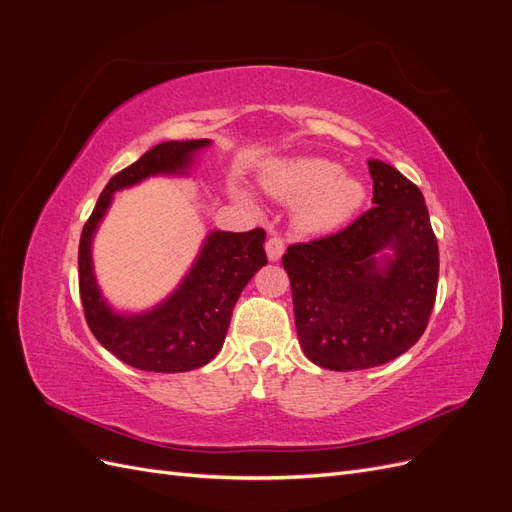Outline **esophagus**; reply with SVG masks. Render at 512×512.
<instances>
[{
    "label": "esophagus",
    "instance_id": "1",
    "mask_svg": "<svg viewBox=\"0 0 512 512\" xmlns=\"http://www.w3.org/2000/svg\"><path fill=\"white\" fill-rule=\"evenodd\" d=\"M265 250H267V258L271 262H277L282 258L284 254V241L280 237H271L267 243H265Z\"/></svg>",
    "mask_w": 512,
    "mask_h": 512
}]
</instances>
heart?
I'll return each mask as SVG.
<instances>
[{
  "instance_id": "b5f03b06",
  "label": "heart",
  "mask_w": 512,
  "mask_h": 512,
  "mask_svg": "<svg viewBox=\"0 0 512 512\" xmlns=\"http://www.w3.org/2000/svg\"><path fill=\"white\" fill-rule=\"evenodd\" d=\"M260 188L286 205H297L294 222L309 235H327L350 222L367 200L361 179L344 173L337 162L316 156L271 160L258 173ZM250 205L252 196L237 190Z\"/></svg>"
}]
</instances>
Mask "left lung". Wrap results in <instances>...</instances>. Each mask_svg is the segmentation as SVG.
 I'll use <instances>...</instances> for the list:
<instances>
[{"instance_id":"left-lung-1","label":"left lung","mask_w":512,"mask_h":512,"mask_svg":"<svg viewBox=\"0 0 512 512\" xmlns=\"http://www.w3.org/2000/svg\"><path fill=\"white\" fill-rule=\"evenodd\" d=\"M367 164L376 207L282 258L299 344L333 371L397 359L421 339L436 303L440 260L425 198L391 164Z\"/></svg>"}]
</instances>
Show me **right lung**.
Here are the masks:
<instances>
[{
	"label": "right lung",
	"mask_w": 512,
	"mask_h": 512,
	"mask_svg": "<svg viewBox=\"0 0 512 512\" xmlns=\"http://www.w3.org/2000/svg\"><path fill=\"white\" fill-rule=\"evenodd\" d=\"M209 138L151 147L106 183L79 243V290L85 318L98 342L119 361L143 371L179 374L207 365L224 346L232 309L254 273L267 265L265 230H211L192 267L166 299L143 312H119L102 294L94 273V237L113 194L149 177H190Z\"/></svg>",
	"instance_id": "1"
}]
</instances>
